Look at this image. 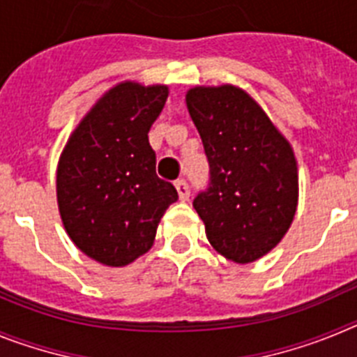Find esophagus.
I'll return each mask as SVG.
<instances>
[{
  "mask_svg": "<svg viewBox=\"0 0 357 357\" xmlns=\"http://www.w3.org/2000/svg\"><path fill=\"white\" fill-rule=\"evenodd\" d=\"M175 188L176 191H178V197H181V200H188L189 195H191V189H189V184L184 181V178H181V181L175 182Z\"/></svg>",
  "mask_w": 357,
  "mask_h": 357,
  "instance_id": "34e87169",
  "label": "esophagus"
}]
</instances>
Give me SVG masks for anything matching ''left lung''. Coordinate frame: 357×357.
<instances>
[{
    "label": "left lung",
    "mask_w": 357,
    "mask_h": 357,
    "mask_svg": "<svg viewBox=\"0 0 357 357\" xmlns=\"http://www.w3.org/2000/svg\"><path fill=\"white\" fill-rule=\"evenodd\" d=\"M209 160V185L193 200L214 250L239 264L284 238L298 204L291 146L254 98L236 85L185 94Z\"/></svg>",
    "instance_id": "8db88e82"
}]
</instances>
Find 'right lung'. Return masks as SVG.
I'll return each mask as SVG.
<instances>
[{
    "label": "right lung",
    "mask_w": 357,
    "mask_h": 357,
    "mask_svg": "<svg viewBox=\"0 0 357 357\" xmlns=\"http://www.w3.org/2000/svg\"><path fill=\"white\" fill-rule=\"evenodd\" d=\"M168 100L166 85L121 82L69 137L56 168V202L73 243L105 266H127L153 245L178 193L155 173L148 132Z\"/></svg>",
    "instance_id": "1"
}]
</instances>
